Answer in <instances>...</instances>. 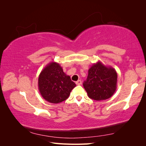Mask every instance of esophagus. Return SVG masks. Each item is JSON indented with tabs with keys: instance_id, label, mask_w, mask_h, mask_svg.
Segmentation results:
<instances>
[{
	"instance_id": "obj_1",
	"label": "esophagus",
	"mask_w": 146,
	"mask_h": 146,
	"mask_svg": "<svg viewBox=\"0 0 146 146\" xmlns=\"http://www.w3.org/2000/svg\"><path fill=\"white\" fill-rule=\"evenodd\" d=\"M76 84L77 85H80L82 84V81H81V80H78V81L76 82Z\"/></svg>"
}]
</instances>
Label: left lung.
<instances>
[{"label":"left lung","mask_w":146,"mask_h":146,"mask_svg":"<svg viewBox=\"0 0 146 146\" xmlns=\"http://www.w3.org/2000/svg\"><path fill=\"white\" fill-rule=\"evenodd\" d=\"M117 73L111 66H105L100 61L88 70L83 86L89 98L100 101L110 98L117 89Z\"/></svg>","instance_id":"obj_1"}]
</instances>
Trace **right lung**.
<instances>
[{"instance_id":"obj_1","label":"right lung","mask_w":146,"mask_h":146,"mask_svg":"<svg viewBox=\"0 0 146 146\" xmlns=\"http://www.w3.org/2000/svg\"><path fill=\"white\" fill-rule=\"evenodd\" d=\"M75 86L70 76L64 73L56 62H50L39 75V91L42 98L49 103L59 104L66 100Z\"/></svg>"}]
</instances>
